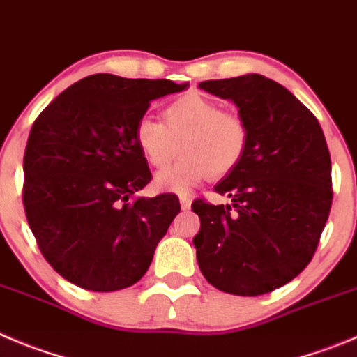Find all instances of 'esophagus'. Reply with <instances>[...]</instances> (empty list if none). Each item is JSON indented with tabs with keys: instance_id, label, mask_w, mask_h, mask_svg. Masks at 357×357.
<instances>
[{
	"instance_id": "34e87169",
	"label": "esophagus",
	"mask_w": 357,
	"mask_h": 357,
	"mask_svg": "<svg viewBox=\"0 0 357 357\" xmlns=\"http://www.w3.org/2000/svg\"><path fill=\"white\" fill-rule=\"evenodd\" d=\"M179 204H181L183 211H186V209L192 208V197H188V195H181V197H179Z\"/></svg>"
}]
</instances>
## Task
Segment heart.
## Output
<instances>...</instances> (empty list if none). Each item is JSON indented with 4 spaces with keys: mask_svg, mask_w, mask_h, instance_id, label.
I'll use <instances>...</instances> for the list:
<instances>
[{
    "mask_svg": "<svg viewBox=\"0 0 357 357\" xmlns=\"http://www.w3.org/2000/svg\"><path fill=\"white\" fill-rule=\"evenodd\" d=\"M163 121L142 118L135 126V144L153 169H165L181 146L183 158L162 171L156 188L185 194L209 174H229L248 146V125L239 112L222 109L201 93H186L169 103Z\"/></svg>",
    "mask_w": 357,
    "mask_h": 357,
    "instance_id": "b5f03b06",
    "label": "heart"
}]
</instances>
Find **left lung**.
<instances>
[{
	"label": "left lung",
	"mask_w": 357,
	"mask_h": 357,
	"mask_svg": "<svg viewBox=\"0 0 357 357\" xmlns=\"http://www.w3.org/2000/svg\"><path fill=\"white\" fill-rule=\"evenodd\" d=\"M232 100L248 125L241 162L215 186L232 204L195 199L201 218L197 262L213 287L261 296L289 284L310 264L333 202L331 156L308 109L259 73L204 81Z\"/></svg>",
	"instance_id": "obj_1"
}]
</instances>
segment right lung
<instances>
[{
    "label": "right lung",
    "instance_id": "add662e5",
    "mask_svg": "<svg viewBox=\"0 0 357 357\" xmlns=\"http://www.w3.org/2000/svg\"><path fill=\"white\" fill-rule=\"evenodd\" d=\"M188 84L95 73L40 112L24 151L26 218L56 273L95 292L137 284L181 206L137 197L151 181L135 144L149 102Z\"/></svg>",
    "mask_w": 357,
    "mask_h": 357
}]
</instances>
